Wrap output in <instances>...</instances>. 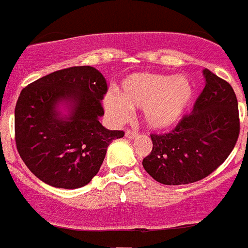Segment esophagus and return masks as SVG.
<instances>
[{
  "label": "esophagus",
  "mask_w": 248,
  "mask_h": 248,
  "mask_svg": "<svg viewBox=\"0 0 248 248\" xmlns=\"http://www.w3.org/2000/svg\"><path fill=\"white\" fill-rule=\"evenodd\" d=\"M125 137L128 138V139H135V138L139 137V134H138L137 131L130 130V129H128V130L125 131Z\"/></svg>",
  "instance_id": "obj_1"
}]
</instances>
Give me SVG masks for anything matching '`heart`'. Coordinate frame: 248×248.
I'll list each match as a JSON object with an SVG mask.
<instances>
[{
	"label": "heart",
	"mask_w": 248,
	"mask_h": 248,
	"mask_svg": "<svg viewBox=\"0 0 248 248\" xmlns=\"http://www.w3.org/2000/svg\"><path fill=\"white\" fill-rule=\"evenodd\" d=\"M194 95V83L184 74L135 73L123 80L118 95H105L104 109L115 123L126 122L130 109H143L148 128L166 130L183 119Z\"/></svg>",
	"instance_id": "b5f03b06"
}]
</instances>
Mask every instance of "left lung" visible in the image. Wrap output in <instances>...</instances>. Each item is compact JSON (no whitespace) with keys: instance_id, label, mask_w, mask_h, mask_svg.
<instances>
[{"instance_id":"obj_1","label":"left lung","mask_w":248,"mask_h":248,"mask_svg":"<svg viewBox=\"0 0 248 248\" xmlns=\"http://www.w3.org/2000/svg\"><path fill=\"white\" fill-rule=\"evenodd\" d=\"M206 84L194 109L166 134H151L153 150L143 160L164 185H185L209 176L231 154L240 134L236 94L226 80L203 69Z\"/></svg>"}]
</instances>
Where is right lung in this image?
Returning a JSON list of instances; mask_svg holds the SVG:
<instances>
[{"mask_svg": "<svg viewBox=\"0 0 248 248\" xmlns=\"http://www.w3.org/2000/svg\"><path fill=\"white\" fill-rule=\"evenodd\" d=\"M107 91L103 74L89 65L53 72L22 89L15 109L16 145L39 180L78 189L98 174L109 144L124 137L99 122Z\"/></svg>", "mask_w": 248, "mask_h": 248, "instance_id": "1", "label": "right lung"}]
</instances>
